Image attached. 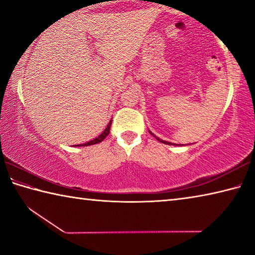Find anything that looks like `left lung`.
Masks as SVG:
<instances>
[{"mask_svg":"<svg viewBox=\"0 0 255 255\" xmlns=\"http://www.w3.org/2000/svg\"><path fill=\"white\" fill-rule=\"evenodd\" d=\"M149 132H150V131H149ZM150 133H152V132H150ZM152 135H153L155 138H156V139H157L158 141H161V143H164V144H169V145L171 144V143H169V141H165V140H162V139H159V138H158V137H156V136H155L154 133H152Z\"/></svg>","mask_w":255,"mask_h":255,"instance_id":"1","label":"left lung"}]
</instances>
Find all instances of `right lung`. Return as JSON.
I'll return each instance as SVG.
<instances>
[{
	"mask_svg": "<svg viewBox=\"0 0 255 255\" xmlns=\"http://www.w3.org/2000/svg\"><path fill=\"white\" fill-rule=\"evenodd\" d=\"M111 122H112V119L110 120V123L108 124V126H107V128L105 129V131H103L100 136H98L97 138H94V139H92V140H90V141H88V143H85V144H83V145H75V146H90V145H94V144H98V143H101V141L105 139V138L109 135V132H110V127H111Z\"/></svg>",
	"mask_w": 255,
	"mask_h": 255,
	"instance_id": "1",
	"label": "right lung"
}]
</instances>
